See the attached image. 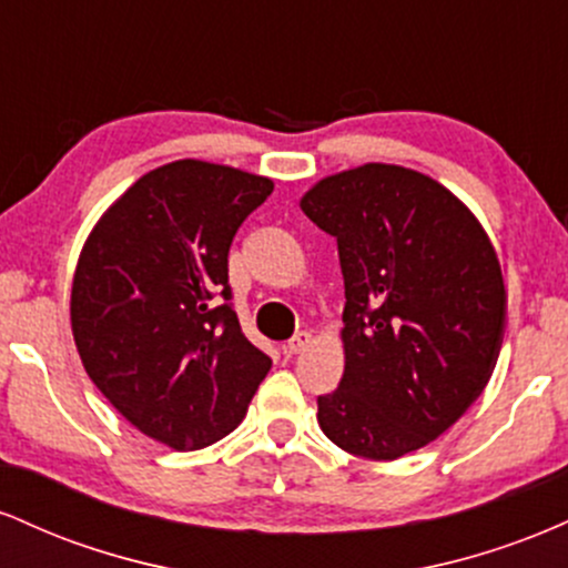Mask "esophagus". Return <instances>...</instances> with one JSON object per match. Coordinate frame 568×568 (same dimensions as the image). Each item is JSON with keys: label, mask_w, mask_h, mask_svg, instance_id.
<instances>
[{"label": "esophagus", "mask_w": 568, "mask_h": 568, "mask_svg": "<svg viewBox=\"0 0 568 568\" xmlns=\"http://www.w3.org/2000/svg\"><path fill=\"white\" fill-rule=\"evenodd\" d=\"M310 344H312V334L302 331V334H296L283 344V352H285V355H302V352L310 347Z\"/></svg>", "instance_id": "esophagus-1"}]
</instances>
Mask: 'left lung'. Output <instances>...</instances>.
I'll list each match as a JSON object with an SVG mask.
<instances>
[{"mask_svg":"<svg viewBox=\"0 0 568 568\" xmlns=\"http://www.w3.org/2000/svg\"><path fill=\"white\" fill-rule=\"evenodd\" d=\"M334 234L344 275V376L317 397L325 438L366 459L433 443L491 379L507 291L475 213L387 162L325 175L298 200Z\"/></svg>","mask_w":568,"mask_h":568,"instance_id":"1","label":"left lung"}]
</instances>
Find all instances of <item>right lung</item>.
<instances>
[{
    "mask_svg": "<svg viewBox=\"0 0 568 568\" xmlns=\"http://www.w3.org/2000/svg\"><path fill=\"white\" fill-rule=\"evenodd\" d=\"M272 179L202 160L141 175L95 221L71 283V334L93 384L175 452L230 435L272 361L230 304V245Z\"/></svg>",
    "mask_w": 568,
    "mask_h": 568,
    "instance_id": "add662e5",
    "label": "right lung"
}]
</instances>
